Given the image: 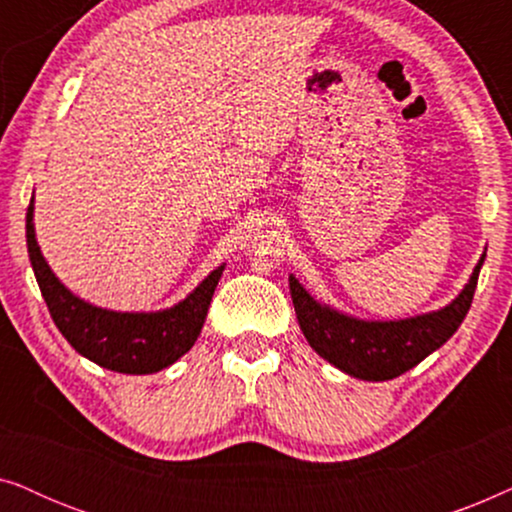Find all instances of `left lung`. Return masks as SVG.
Returning <instances> with one entry per match:
<instances>
[{"mask_svg":"<svg viewBox=\"0 0 512 512\" xmlns=\"http://www.w3.org/2000/svg\"><path fill=\"white\" fill-rule=\"evenodd\" d=\"M482 263L485 254L475 265L464 291L443 310L398 321H363L321 305L293 275L289 277V286L300 331L305 333L314 352L342 373L359 380L382 382L415 368L452 338L471 310Z\"/></svg>","mask_w":512,"mask_h":512,"instance_id":"8db88e82","label":"left lung"}]
</instances>
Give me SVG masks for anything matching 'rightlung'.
<instances>
[{
  "mask_svg": "<svg viewBox=\"0 0 512 512\" xmlns=\"http://www.w3.org/2000/svg\"><path fill=\"white\" fill-rule=\"evenodd\" d=\"M34 198L27 207L25 237L27 254L44 296L48 312L81 356L97 366L125 375H151L158 373L174 361L181 359L195 345L205 324L214 289L223 275V265L202 279L193 293L170 310L160 312H114L102 310L76 298L53 270L34 235Z\"/></svg>",
  "mask_w": 512,
  "mask_h": 512,
  "instance_id": "right-lung-1",
  "label": "right lung"
}]
</instances>
